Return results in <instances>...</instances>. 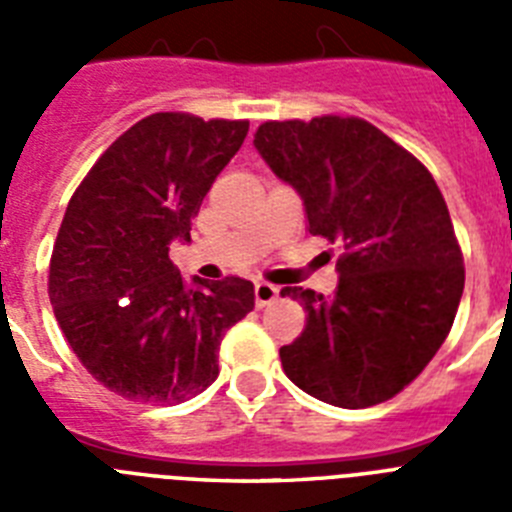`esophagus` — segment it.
Returning <instances> with one entry per match:
<instances>
[{"label":"esophagus","instance_id":"1","mask_svg":"<svg viewBox=\"0 0 512 512\" xmlns=\"http://www.w3.org/2000/svg\"><path fill=\"white\" fill-rule=\"evenodd\" d=\"M253 297H256V307H266L279 297V287H274V284L269 282H256V287H253Z\"/></svg>","mask_w":512,"mask_h":512}]
</instances>
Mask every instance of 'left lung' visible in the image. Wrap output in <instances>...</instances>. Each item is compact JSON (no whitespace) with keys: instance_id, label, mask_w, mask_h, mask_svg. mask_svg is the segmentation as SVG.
<instances>
[{"instance_id":"obj_1","label":"left lung","mask_w":512,"mask_h":512,"mask_svg":"<svg viewBox=\"0 0 512 512\" xmlns=\"http://www.w3.org/2000/svg\"><path fill=\"white\" fill-rule=\"evenodd\" d=\"M253 146L300 192L307 230L341 246L330 297L284 287L307 323L279 348L284 374L336 408L402 392L449 336L464 256L431 171L361 117L261 122Z\"/></svg>"}]
</instances>
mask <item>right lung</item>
<instances>
[{"label":"right lung","mask_w":512,"mask_h":512,"mask_svg":"<svg viewBox=\"0 0 512 512\" xmlns=\"http://www.w3.org/2000/svg\"><path fill=\"white\" fill-rule=\"evenodd\" d=\"M248 120L189 112L143 117L112 143L69 200L48 297L76 359L125 400L179 405L217 379L225 330L253 310L241 277L187 287L169 259Z\"/></svg>","instance_id":"right-lung-1"}]
</instances>
